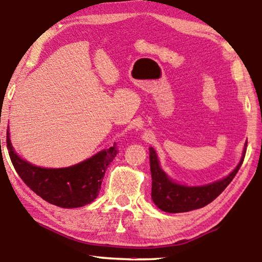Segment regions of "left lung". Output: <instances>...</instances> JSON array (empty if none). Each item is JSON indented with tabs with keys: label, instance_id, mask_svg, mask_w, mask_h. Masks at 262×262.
Instances as JSON below:
<instances>
[{
	"label": "left lung",
	"instance_id": "obj_1",
	"mask_svg": "<svg viewBox=\"0 0 262 262\" xmlns=\"http://www.w3.org/2000/svg\"><path fill=\"white\" fill-rule=\"evenodd\" d=\"M246 144L244 145L243 155L237 166L224 177L201 186H189L180 184L170 178L161 167L156 150L150 148V171H151V199L159 209L165 212H186L199 209L214 201L219 195L231 183L234 176L241 168L246 152Z\"/></svg>",
	"mask_w": 262,
	"mask_h": 262
}]
</instances>
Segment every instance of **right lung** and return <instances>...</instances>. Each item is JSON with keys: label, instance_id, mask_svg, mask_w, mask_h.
Masks as SVG:
<instances>
[{"label": "right lung", "instance_id": "add662e5", "mask_svg": "<svg viewBox=\"0 0 262 262\" xmlns=\"http://www.w3.org/2000/svg\"><path fill=\"white\" fill-rule=\"evenodd\" d=\"M7 147L12 165L21 180L43 200L61 208H78L95 201L107 166L117 156V149L111 147L68 167L37 166L16 152L9 128Z\"/></svg>", "mask_w": 262, "mask_h": 262}]
</instances>
